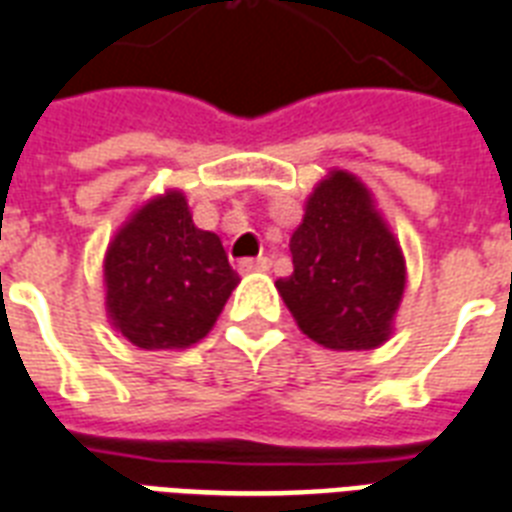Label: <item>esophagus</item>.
Wrapping results in <instances>:
<instances>
[{
    "mask_svg": "<svg viewBox=\"0 0 512 512\" xmlns=\"http://www.w3.org/2000/svg\"><path fill=\"white\" fill-rule=\"evenodd\" d=\"M271 268V260L268 257H244L239 260V273H260Z\"/></svg>",
    "mask_w": 512,
    "mask_h": 512,
    "instance_id": "esophagus-1",
    "label": "esophagus"
}]
</instances>
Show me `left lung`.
Listing matches in <instances>:
<instances>
[{
  "mask_svg": "<svg viewBox=\"0 0 512 512\" xmlns=\"http://www.w3.org/2000/svg\"><path fill=\"white\" fill-rule=\"evenodd\" d=\"M289 252L295 271L276 289L303 335L329 350H372L388 340L406 263L356 175L332 170L313 188Z\"/></svg>",
  "mask_w": 512,
  "mask_h": 512,
  "instance_id": "obj_1",
  "label": "left lung"
}]
</instances>
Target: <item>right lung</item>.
Here are the masks:
<instances>
[{
	"instance_id": "1",
	"label": "right lung",
	"mask_w": 512,
	"mask_h": 512,
	"mask_svg": "<svg viewBox=\"0 0 512 512\" xmlns=\"http://www.w3.org/2000/svg\"><path fill=\"white\" fill-rule=\"evenodd\" d=\"M103 281L116 332L143 350H177L207 337L239 273L220 236L193 225L183 193L167 191L119 228Z\"/></svg>"
}]
</instances>
